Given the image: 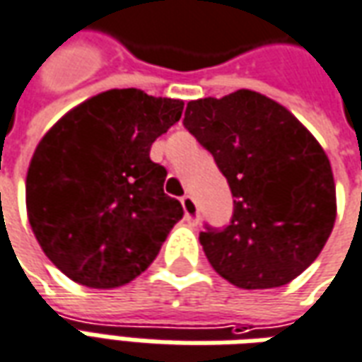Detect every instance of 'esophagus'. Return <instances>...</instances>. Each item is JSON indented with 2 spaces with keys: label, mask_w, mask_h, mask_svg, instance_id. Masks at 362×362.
<instances>
[{
  "label": "esophagus",
  "mask_w": 362,
  "mask_h": 362,
  "mask_svg": "<svg viewBox=\"0 0 362 362\" xmlns=\"http://www.w3.org/2000/svg\"><path fill=\"white\" fill-rule=\"evenodd\" d=\"M182 202V207H184V217H186V221L192 225L198 223V206H196V202H194V198H189V196H184V198L180 199Z\"/></svg>",
  "instance_id": "34e87169"
}]
</instances>
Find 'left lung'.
I'll list each match as a JSON object with an SVG mask.
<instances>
[{"label": "left lung", "instance_id": "1", "mask_svg": "<svg viewBox=\"0 0 362 362\" xmlns=\"http://www.w3.org/2000/svg\"><path fill=\"white\" fill-rule=\"evenodd\" d=\"M184 127L211 153L233 194L229 225L199 233L214 270L245 290L300 276L337 216L322 145L284 105L251 90L189 102Z\"/></svg>", "mask_w": 362, "mask_h": 362}]
</instances>
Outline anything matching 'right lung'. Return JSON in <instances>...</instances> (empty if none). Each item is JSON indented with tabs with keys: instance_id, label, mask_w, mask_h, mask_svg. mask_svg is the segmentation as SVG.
I'll return each instance as SVG.
<instances>
[{
	"instance_id": "add662e5",
	"label": "right lung",
	"mask_w": 362,
	"mask_h": 362,
	"mask_svg": "<svg viewBox=\"0 0 362 362\" xmlns=\"http://www.w3.org/2000/svg\"><path fill=\"white\" fill-rule=\"evenodd\" d=\"M184 102L143 90L98 93L57 121L29 164L27 216L40 249L82 286L117 288L156 259L180 202L151 146Z\"/></svg>"
}]
</instances>
